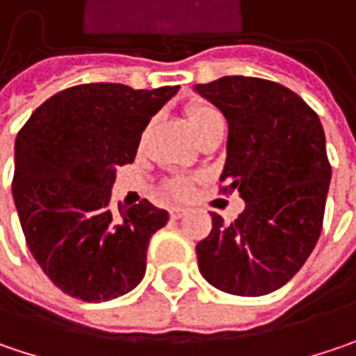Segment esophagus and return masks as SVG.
<instances>
[{
    "label": "esophagus",
    "instance_id": "esophagus-1",
    "mask_svg": "<svg viewBox=\"0 0 356 356\" xmlns=\"http://www.w3.org/2000/svg\"><path fill=\"white\" fill-rule=\"evenodd\" d=\"M185 213H187V211H185L183 207H171V209H169V216H171V220H181Z\"/></svg>",
    "mask_w": 356,
    "mask_h": 356
}]
</instances>
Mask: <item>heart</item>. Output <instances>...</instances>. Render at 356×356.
<instances>
[{"mask_svg": "<svg viewBox=\"0 0 356 356\" xmlns=\"http://www.w3.org/2000/svg\"><path fill=\"white\" fill-rule=\"evenodd\" d=\"M187 122H189V129L193 131V135L199 136L216 124H223V116L211 104H191L187 108ZM189 191H191V185L187 179L177 177L165 183V193L171 197H185Z\"/></svg>", "mask_w": 356, "mask_h": 356, "instance_id": "b5f03b06", "label": "heart"}]
</instances>
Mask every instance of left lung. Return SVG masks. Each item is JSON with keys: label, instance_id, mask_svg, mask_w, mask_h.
I'll return each instance as SVG.
<instances>
[{"label": "left lung", "instance_id": "obj_1", "mask_svg": "<svg viewBox=\"0 0 356 356\" xmlns=\"http://www.w3.org/2000/svg\"><path fill=\"white\" fill-rule=\"evenodd\" d=\"M227 120L223 193L245 209L234 223L211 213L197 243L201 276L221 292L264 296L288 282L314 250L330 185L318 115L278 82L225 76L193 88Z\"/></svg>", "mask_w": 356, "mask_h": 356}]
</instances>
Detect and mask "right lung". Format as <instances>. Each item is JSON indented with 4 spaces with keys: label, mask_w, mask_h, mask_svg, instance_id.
Here are the masks:
<instances>
[{
    "label": "right lung",
    "mask_w": 356,
    "mask_h": 356,
    "mask_svg": "<svg viewBox=\"0 0 356 356\" xmlns=\"http://www.w3.org/2000/svg\"><path fill=\"white\" fill-rule=\"evenodd\" d=\"M179 86L80 84L48 98L15 138L11 193L28 248L62 292L113 300L143 280L169 213L143 199L111 207L116 169L133 163L151 116Z\"/></svg>",
    "instance_id": "1"
}]
</instances>
